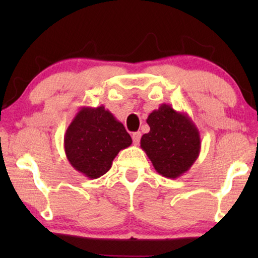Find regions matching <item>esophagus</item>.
Wrapping results in <instances>:
<instances>
[{
	"label": "esophagus",
	"instance_id": "obj_1",
	"mask_svg": "<svg viewBox=\"0 0 258 258\" xmlns=\"http://www.w3.org/2000/svg\"><path fill=\"white\" fill-rule=\"evenodd\" d=\"M141 136H142V134H141L140 132L133 134L132 137H133V142H134V144H139V143H140Z\"/></svg>",
	"mask_w": 258,
	"mask_h": 258
}]
</instances>
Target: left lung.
Returning a JSON list of instances; mask_svg holds the SVG:
<instances>
[{"mask_svg":"<svg viewBox=\"0 0 258 258\" xmlns=\"http://www.w3.org/2000/svg\"><path fill=\"white\" fill-rule=\"evenodd\" d=\"M150 132L141 139V148L155 170L167 178H177L191 168L201 151L200 132L188 114L161 104L149 114Z\"/></svg>","mask_w":258,"mask_h":258,"instance_id":"obj_1","label":"left lung"}]
</instances>
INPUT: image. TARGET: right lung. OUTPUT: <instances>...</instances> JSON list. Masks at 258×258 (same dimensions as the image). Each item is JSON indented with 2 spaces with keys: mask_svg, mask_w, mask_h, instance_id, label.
<instances>
[{
  "mask_svg": "<svg viewBox=\"0 0 258 258\" xmlns=\"http://www.w3.org/2000/svg\"><path fill=\"white\" fill-rule=\"evenodd\" d=\"M132 143L122 123L103 105L81 108L64 135L69 163L90 179L104 175L119 151Z\"/></svg>",
  "mask_w": 258,
  "mask_h": 258,
  "instance_id": "right-lung-1",
  "label": "right lung"
}]
</instances>
